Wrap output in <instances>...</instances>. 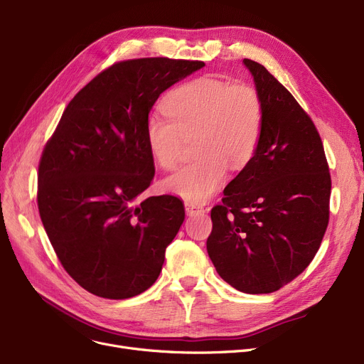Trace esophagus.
Listing matches in <instances>:
<instances>
[{
	"label": "esophagus",
	"instance_id": "esophagus-1",
	"mask_svg": "<svg viewBox=\"0 0 364 364\" xmlns=\"http://www.w3.org/2000/svg\"><path fill=\"white\" fill-rule=\"evenodd\" d=\"M184 208H186L187 215H196V214H199V213H203L202 205H199V203H196V202L186 200V202H184Z\"/></svg>",
	"mask_w": 364,
	"mask_h": 364
}]
</instances>
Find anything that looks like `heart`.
I'll return each mask as SVG.
<instances>
[{
  "label": "heart",
  "instance_id": "b5f03b06",
  "mask_svg": "<svg viewBox=\"0 0 364 364\" xmlns=\"http://www.w3.org/2000/svg\"><path fill=\"white\" fill-rule=\"evenodd\" d=\"M164 110L146 121L149 150L164 169L183 159L184 140L196 136V162L164 181V190L190 202L213 198L227 169H242L257 150L264 110L258 91L247 84L230 85L214 76H199L172 90Z\"/></svg>",
  "mask_w": 364,
  "mask_h": 364
}]
</instances>
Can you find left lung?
<instances>
[{
	"label": "left lung",
	"instance_id": "left-lung-1",
	"mask_svg": "<svg viewBox=\"0 0 364 364\" xmlns=\"http://www.w3.org/2000/svg\"><path fill=\"white\" fill-rule=\"evenodd\" d=\"M264 119L252 159L213 208L208 255L245 294H272L299 276L329 223L331 174L318 132L304 109L262 65L243 59Z\"/></svg>",
	"mask_w": 364,
	"mask_h": 364
}]
</instances>
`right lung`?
I'll return each mask as SVG.
<instances>
[{
  "label": "right lung",
  "instance_id": "1",
  "mask_svg": "<svg viewBox=\"0 0 364 364\" xmlns=\"http://www.w3.org/2000/svg\"><path fill=\"white\" fill-rule=\"evenodd\" d=\"M203 62L147 57L99 73L68 105L38 166V209L65 270L107 299L156 282L183 202L140 195L155 177L146 121L159 95Z\"/></svg>",
  "mask_w": 364,
  "mask_h": 364
}]
</instances>
